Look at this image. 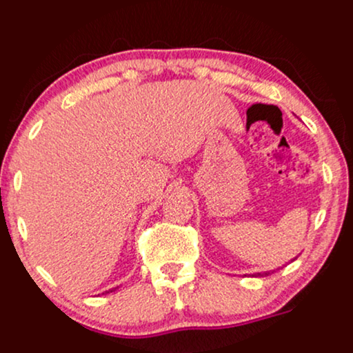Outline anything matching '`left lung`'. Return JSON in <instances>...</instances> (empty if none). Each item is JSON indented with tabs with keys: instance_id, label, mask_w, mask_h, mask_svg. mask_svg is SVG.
I'll return each instance as SVG.
<instances>
[{
	"instance_id": "1",
	"label": "left lung",
	"mask_w": 353,
	"mask_h": 353,
	"mask_svg": "<svg viewBox=\"0 0 353 353\" xmlns=\"http://www.w3.org/2000/svg\"><path fill=\"white\" fill-rule=\"evenodd\" d=\"M269 274V272H258V276L261 277V276H268Z\"/></svg>"
}]
</instances>
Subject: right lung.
<instances>
[{
    "label": "right lung",
    "instance_id": "right-lung-1",
    "mask_svg": "<svg viewBox=\"0 0 353 353\" xmlns=\"http://www.w3.org/2000/svg\"><path fill=\"white\" fill-rule=\"evenodd\" d=\"M115 289H117V288H114V289H110V291H109V292H114V291H115Z\"/></svg>",
    "mask_w": 353,
    "mask_h": 353
}]
</instances>
